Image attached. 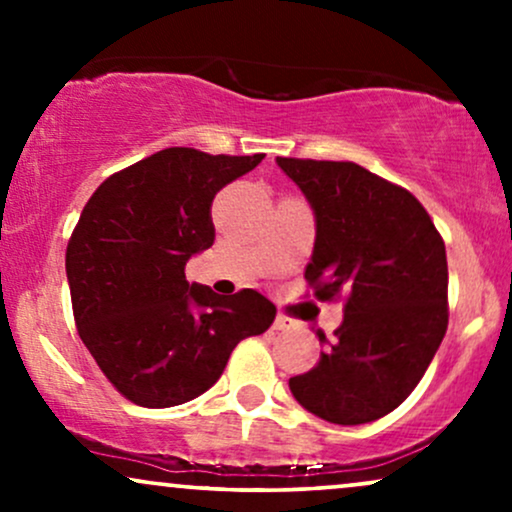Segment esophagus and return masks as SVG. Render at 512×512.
I'll return each instance as SVG.
<instances>
[{
	"mask_svg": "<svg viewBox=\"0 0 512 512\" xmlns=\"http://www.w3.org/2000/svg\"><path fill=\"white\" fill-rule=\"evenodd\" d=\"M291 327H293V320L289 315L279 313L274 317V330H291Z\"/></svg>",
	"mask_w": 512,
	"mask_h": 512,
	"instance_id": "34e87169",
	"label": "esophagus"
}]
</instances>
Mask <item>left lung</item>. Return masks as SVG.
<instances>
[{"label": "left lung", "mask_w": 512, "mask_h": 512, "mask_svg": "<svg viewBox=\"0 0 512 512\" xmlns=\"http://www.w3.org/2000/svg\"><path fill=\"white\" fill-rule=\"evenodd\" d=\"M315 211L305 281L317 301L344 298V320L308 373L298 404L358 426L390 414L424 378L448 330V260L409 190L351 161L276 158ZM320 342L325 334L317 332Z\"/></svg>", "instance_id": "obj_1"}]
</instances>
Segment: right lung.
I'll list each match as a JSON object with an SVG mask.
<instances>
[{
    "label": "right lung",
    "mask_w": 512,
    "mask_h": 512,
    "mask_svg": "<svg viewBox=\"0 0 512 512\" xmlns=\"http://www.w3.org/2000/svg\"><path fill=\"white\" fill-rule=\"evenodd\" d=\"M264 158L173 146L101 182L67 245L81 342L129 402L166 409L207 392L245 337L269 330L276 308L243 289L216 296L185 264L211 248L216 192Z\"/></svg>",
    "instance_id": "add662e5"
}]
</instances>
